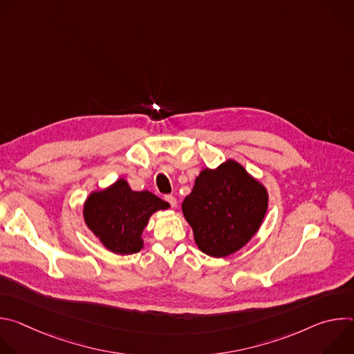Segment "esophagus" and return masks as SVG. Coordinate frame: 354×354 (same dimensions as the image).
<instances>
[{
	"label": "esophagus",
	"instance_id": "esophagus-1",
	"mask_svg": "<svg viewBox=\"0 0 354 354\" xmlns=\"http://www.w3.org/2000/svg\"><path fill=\"white\" fill-rule=\"evenodd\" d=\"M165 200L168 201V203H169V206H171V207H175V206H176V198H175L174 196L168 194V196H165Z\"/></svg>",
	"mask_w": 354,
	"mask_h": 354
}]
</instances>
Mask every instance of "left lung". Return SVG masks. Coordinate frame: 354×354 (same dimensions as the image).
I'll return each instance as SVG.
<instances>
[{
    "instance_id": "obj_1",
    "label": "left lung",
    "mask_w": 354,
    "mask_h": 354,
    "mask_svg": "<svg viewBox=\"0 0 354 354\" xmlns=\"http://www.w3.org/2000/svg\"><path fill=\"white\" fill-rule=\"evenodd\" d=\"M269 206L266 186L242 164L228 158L217 168H205L185 197L182 213L194 242L213 258L230 257L259 231Z\"/></svg>"
}]
</instances>
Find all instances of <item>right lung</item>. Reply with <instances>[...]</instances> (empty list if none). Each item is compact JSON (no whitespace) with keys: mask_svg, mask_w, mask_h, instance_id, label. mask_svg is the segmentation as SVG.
<instances>
[{"mask_svg":"<svg viewBox=\"0 0 354 354\" xmlns=\"http://www.w3.org/2000/svg\"><path fill=\"white\" fill-rule=\"evenodd\" d=\"M169 203L148 190L136 192L124 178L105 189L92 190L84 201L85 225L116 255L137 254L144 248L142 231L149 217Z\"/></svg>","mask_w":354,"mask_h":354,"instance_id":"1","label":"right lung"}]
</instances>
